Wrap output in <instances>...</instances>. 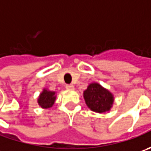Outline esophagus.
I'll use <instances>...</instances> for the list:
<instances>
[{
	"label": "esophagus",
	"instance_id": "obj_1",
	"mask_svg": "<svg viewBox=\"0 0 151 151\" xmlns=\"http://www.w3.org/2000/svg\"><path fill=\"white\" fill-rule=\"evenodd\" d=\"M65 87H66V89H68V90H74V88H75V86L71 84L66 85V86H65Z\"/></svg>",
	"mask_w": 151,
	"mask_h": 151
}]
</instances>
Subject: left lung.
Segmentation results:
<instances>
[{"label":"left lung","mask_w":151,"mask_h":151,"mask_svg":"<svg viewBox=\"0 0 151 151\" xmlns=\"http://www.w3.org/2000/svg\"><path fill=\"white\" fill-rule=\"evenodd\" d=\"M83 96L87 107L99 113L109 111L114 101L113 94L98 83H91Z\"/></svg>","instance_id":"left-lung-1"}]
</instances>
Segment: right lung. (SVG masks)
<instances>
[{
	"instance_id": "obj_1",
	"label": "right lung",
	"mask_w": 151,
	"mask_h": 151,
	"mask_svg": "<svg viewBox=\"0 0 151 151\" xmlns=\"http://www.w3.org/2000/svg\"><path fill=\"white\" fill-rule=\"evenodd\" d=\"M55 99H56L55 91L44 89V91L39 95L38 103L42 108H50L54 105Z\"/></svg>"
}]
</instances>
